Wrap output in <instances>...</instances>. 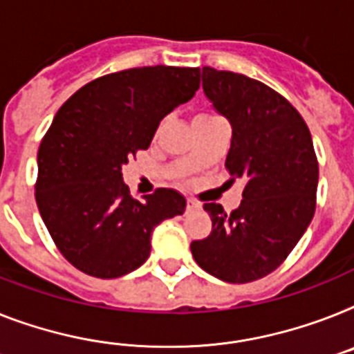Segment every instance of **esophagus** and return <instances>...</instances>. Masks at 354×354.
Here are the masks:
<instances>
[{"label": "esophagus", "mask_w": 354, "mask_h": 354, "mask_svg": "<svg viewBox=\"0 0 354 354\" xmlns=\"http://www.w3.org/2000/svg\"><path fill=\"white\" fill-rule=\"evenodd\" d=\"M198 208H201V204L192 201V198H188V203H186V209H188V212H194V209H198Z\"/></svg>", "instance_id": "34e87169"}]
</instances>
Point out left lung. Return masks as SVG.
I'll use <instances>...</instances> for the list:
<instances>
[{
  "mask_svg": "<svg viewBox=\"0 0 354 354\" xmlns=\"http://www.w3.org/2000/svg\"><path fill=\"white\" fill-rule=\"evenodd\" d=\"M203 88L232 124L226 168L246 186L232 213L204 204L212 233L192 242V255L209 275L246 284L275 271L308 230L317 208L318 160L302 115L268 84L203 66Z\"/></svg>",
  "mask_w": 354,
  "mask_h": 354,
  "instance_id": "obj_1",
  "label": "left lung"
}]
</instances>
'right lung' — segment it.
Listing matches in <instances>:
<instances>
[{
  "mask_svg": "<svg viewBox=\"0 0 354 354\" xmlns=\"http://www.w3.org/2000/svg\"><path fill=\"white\" fill-rule=\"evenodd\" d=\"M198 84L201 68H128L93 79L57 110L37 150L36 203L79 271L118 279L137 270L150 257L153 227L184 213L186 198L175 189L131 197L121 170Z\"/></svg>",
  "mask_w": 354,
  "mask_h": 354,
  "instance_id": "1",
  "label": "right lung"
}]
</instances>
